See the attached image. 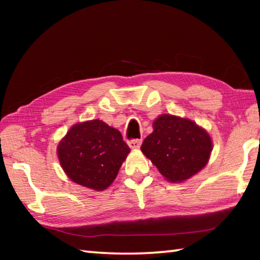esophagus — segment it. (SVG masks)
Listing matches in <instances>:
<instances>
[{
	"mask_svg": "<svg viewBox=\"0 0 260 260\" xmlns=\"http://www.w3.org/2000/svg\"><path fill=\"white\" fill-rule=\"evenodd\" d=\"M141 143H142V140L140 139H134V140H131L128 141V146L132 148V149H139Z\"/></svg>",
	"mask_w": 260,
	"mask_h": 260,
	"instance_id": "34e87169",
	"label": "esophagus"
}]
</instances>
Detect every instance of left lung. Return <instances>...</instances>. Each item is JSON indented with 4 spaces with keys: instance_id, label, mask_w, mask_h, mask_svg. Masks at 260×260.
<instances>
[{
    "instance_id": "obj_1",
    "label": "left lung",
    "mask_w": 260,
    "mask_h": 260,
    "mask_svg": "<svg viewBox=\"0 0 260 260\" xmlns=\"http://www.w3.org/2000/svg\"><path fill=\"white\" fill-rule=\"evenodd\" d=\"M141 150L171 182H181L203 169L212 151L210 135L195 122L161 114Z\"/></svg>"
}]
</instances>
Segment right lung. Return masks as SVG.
I'll return each mask as SVG.
<instances>
[{
    "label": "right lung",
    "instance_id": "add662e5",
    "mask_svg": "<svg viewBox=\"0 0 260 260\" xmlns=\"http://www.w3.org/2000/svg\"><path fill=\"white\" fill-rule=\"evenodd\" d=\"M68 177L94 190H104L116 179L129 148L120 132L102 120L74 125L57 148Z\"/></svg>",
    "mask_w": 260,
    "mask_h": 260
}]
</instances>
